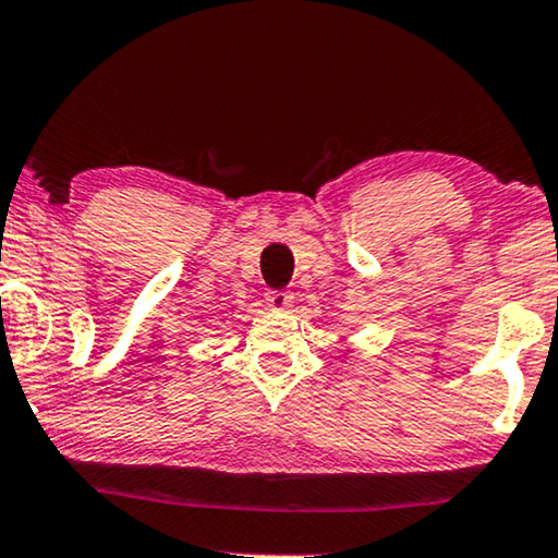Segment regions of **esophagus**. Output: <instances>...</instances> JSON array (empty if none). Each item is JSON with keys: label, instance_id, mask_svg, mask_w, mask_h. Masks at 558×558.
Here are the masks:
<instances>
[{"label": "esophagus", "instance_id": "34e87169", "mask_svg": "<svg viewBox=\"0 0 558 558\" xmlns=\"http://www.w3.org/2000/svg\"><path fill=\"white\" fill-rule=\"evenodd\" d=\"M264 298H266V305L271 307V311H290L292 302H294V294L290 290H268Z\"/></svg>", "mask_w": 558, "mask_h": 558}]
</instances>
